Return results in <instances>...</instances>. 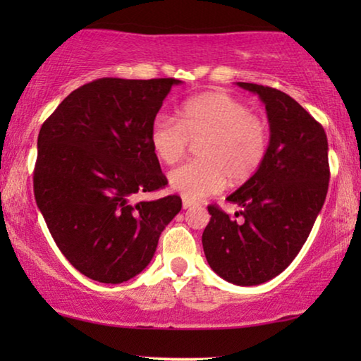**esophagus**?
<instances>
[{"instance_id":"esophagus-1","label":"esophagus","mask_w":361,"mask_h":361,"mask_svg":"<svg viewBox=\"0 0 361 361\" xmlns=\"http://www.w3.org/2000/svg\"><path fill=\"white\" fill-rule=\"evenodd\" d=\"M195 204L194 202H190V200H182V207H184V209H190V207H194Z\"/></svg>"}]
</instances>
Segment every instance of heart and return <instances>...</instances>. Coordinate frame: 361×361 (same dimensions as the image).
Segmentation results:
<instances>
[{"label":"heart","instance_id":"heart-1","mask_svg":"<svg viewBox=\"0 0 361 361\" xmlns=\"http://www.w3.org/2000/svg\"><path fill=\"white\" fill-rule=\"evenodd\" d=\"M197 142V161L169 174L171 189L190 202L216 194L226 180L230 185L250 180L268 154L269 130L248 105L221 92L187 100L177 121L157 115L151 123V149L167 166L179 162L189 142Z\"/></svg>","mask_w":361,"mask_h":361}]
</instances>
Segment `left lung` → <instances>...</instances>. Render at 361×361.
<instances>
[{
    "mask_svg": "<svg viewBox=\"0 0 361 361\" xmlns=\"http://www.w3.org/2000/svg\"><path fill=\"white\" fill-rule=\"evenodd\" d=\"M258 93L269 120V147L259 171L226 200L231 219L209 205L202 235L205 258L220 278L256 286L288 268L302 248L329 190V142L322 125L284 92L238 82Z\"/></svg>",
    "mask_w": 361,
    "mask_h": 361,
    "instance_id": "1",
    "label": "left lung"
}]
</instances>
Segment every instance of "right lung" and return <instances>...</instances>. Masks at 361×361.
<instances>
[{"label": "right lung", "mask_w": 361, "mask_h": 361, "mask_svg": "<svg viewBox=\"0 0 361 361\" xmlns=\"http://www.w3.org/2000/svg\"><path fill=\"white\" fill-rule=\"evenodd\" d=\"M177 83L98 78L63 98L39 131L36 204L62 255L98 283L140 274L182 209L177 195L136 202L167 185L149 128Z\"/></svg>", "instance_id": "obj_1"}]
</instances>
